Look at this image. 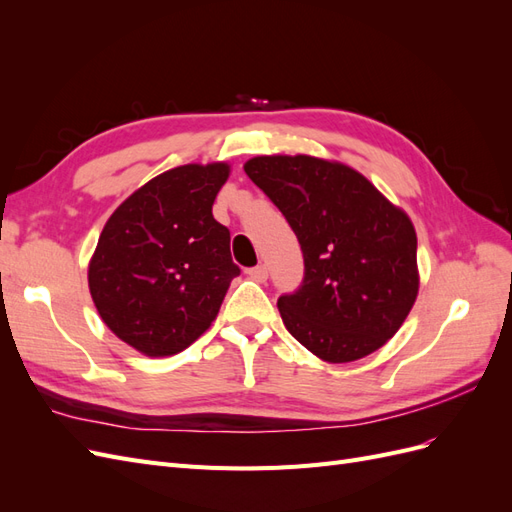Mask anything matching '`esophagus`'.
<instances>
[{"label":"esophagus","instance_id":"1","mask_svg":"<svg viewBox=\"0 0 512 512\" xmlns=\"http://www.w3.org/2000/svg\"><path fill=\"white\" fill-rule=\"evenodd\" d=\"M247 275H250L254 282L262 284V282H267V277H269V269H267L265 265H258V267H254V269L247 271Z\"/></svg>","mask_w":512,"mask_h":512}]
</instances>
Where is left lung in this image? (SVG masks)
I'll list each match as a JSON object with an SVG mask.
<instances>
[{"mask_svg":"<svg viewBox=\"0 0 512 512\" xmlns=\"http://www.w3.org/2000/svg\"><path fill=\"white\" fill-rule=\"evenodd\" d=\"M243 168L284 213L303 252L301 288L277 299L290 335L327 363L382 348L421 284L408 213L335 160L256 156Z\"/></svg>","mask_w":512,"mask_h":512,"instance_id":"left-lung-1","label":"left lung"}]
</instances>
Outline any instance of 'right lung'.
I'll return each instance as SVG.
<instances>
[{"mask_svg":"<svg viewBox=\"0 0 512 512\" xmlns=\"http://www.w3.org/2000/svg\"><path fill=\"white\" fill-rule=\"evenodd\" d=\"M228 162L183 164L132 192L104 224L87 282L100 318L151 359L194 344L218 318L239 267L213 218Z\"/></svg>","mask_w":512,"mask_h":512,"instance_id":"obj_1","label":"right lung"}]
</instances>
